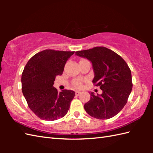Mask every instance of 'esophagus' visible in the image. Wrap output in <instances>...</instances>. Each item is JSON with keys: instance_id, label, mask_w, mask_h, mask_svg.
Listing matches in <instances>:
<instances>
[{"instance_id": "obj_1", "label": "esophagus", "mask_w": 153, "mask_h": 153, "mask_svg": "<svg viewBox=\"0 0 153 153\" xmlns=\"http://www.w3.org/2000/svg\"><path fill=\"white\" fill-rule=\"evenodd\" d=\"M80 93H81V92L79 91H76L75 92V94H76V95H77V96H78Z\"/></svg>"}]
</instances>
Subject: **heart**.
<instances>
[{
	"label": "heart",
	"mask_w": 153,
	"mask_h": 153,
	"mask_svg": "<svg viewBox=\"0 0 153 153\" xmlns=\"http://www.w3.org/2000/svg\"><path fill=\"white\" fill-rule=\"evenodd\" d=\"M83 79H77L74 80L73 85L75 87H76V88H81L83 85Z\"/></svg>",
	"instance_id": "b5f03b06"
}]
</instances>
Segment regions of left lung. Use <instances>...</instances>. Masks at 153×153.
Returning <instances> with one entry per match:
<instances>
[{"label":"left lung","mask_w":153,"mask_h":153,"mask_svg":"<svg viewBox=\"0 0 153 153\" xmlns=\"http://www.w3.org/2000/svg\"><path fill=\"white\" fill-rule=\"evenodd\" d=\"M77 56L91 62L95 77L93 83L100 87L101 95L91 93L90 100L84 108L91 116L106 120L121 111L132 90L131 70L123 58L104 47L76 52Z\"/></svg>","instance_id":"1"}]
</instances>
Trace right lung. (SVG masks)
I'll return each mask as SVG.
<instances>
[{
  "label": "right lung",
  "mask_w": 153,
  "mask_h": 153,
  "mask_svg": "<svg viewBox=\"0 0 153 153\" xmlns=\"http://www.w3.org/2000/svg\"><path fill=\"white\" fill-rule=\"evenodd\" d=\"M74 54V51L44 50L25 65L22 75V93L30 108L39 118L53 121L62 118L69 110L75 92L64 89L59 93L53 85Z\"/></svg>",
  "instance_id": "add662e5"
}]
</instances>
